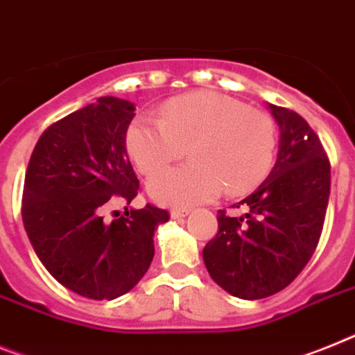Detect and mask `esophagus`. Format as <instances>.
<instances>
[{"label": "esophagus", "mask_w": 355, "mask_h": 355, "mask_svg": "<svg viewBox=\"0 0 355 355\" xmlns=\"http://www.w3.org/2000/svg\"><path fill=\"white\" fill-rule=\"evenodd\" d=\"M189 214H190L189 208H174V210L171 211V217L172 219H183V217H187Z\"/></svg>", "instance_id": "1"}]
</instances>
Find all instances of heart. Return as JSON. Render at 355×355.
Masks as SVG:
<instances>
[{
  "instance_id": "heart-1",
  "label": "heart",
  "mask_w": 355,
  "mask_h": 355,
  "mask_svg": "<svg viewBox=\"0 0 355 355\" xmlns=\"http://www.w3.org/2000/svg\"><path fill=\"white\" fill-rule=\"evenodd\" d=\"M125 147L145 175L178 162L189 148L193 163L148 181L157 201L181 207L211 201L223 193L242 196L269 174L277 150V127L269 114L233 96L199 91L168 100L159 120L136 116Z\"/></svg>"
}]
</instances>
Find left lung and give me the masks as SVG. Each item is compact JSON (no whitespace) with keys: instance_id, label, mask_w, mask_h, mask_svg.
Segmentation results:
<instances>
[{"instance_id":"1","label":"left lung","mask_w":355,"mask_h":355,"mask_svg":"<svg viewBox=\"0 0 355 355\" xmlns=\"http://www.w3.org/2000/svg\"><path fill=\"white\" fill-rule=\"evenodd\" d=\"M280 125L277 163L255 192L217 211L219 232L202 250L210 277L230 295L260 300L286 289L313 257L325 223L330 162L298 113L269 104Z\"/></svg>"}]
</instances>
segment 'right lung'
<instances>
[{
    "label": "right lung",
    "mask_w": 355,
    "mask_h": 355,
    "mask_svg": "<svg viewBox=\"0 0 355 355\" xmlns=\"http://www.w3.org/2000/svg\"><path fill=\"white\" fill-rule=\"evenodd\" d=\"M135 109L100 96L60 118L42 132L26 168L21 214L33 250L59 284L91 300H114L141 280L154 230L171 219L150 202L105 219L140 190L125 148Z\"/></svg>",
    "instance_id": "1"
}]
</instances>
